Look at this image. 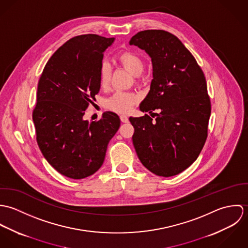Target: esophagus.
I'll list each match as a JSON object with an SVG mask.
<instances>
[{
    "instance_id": "esophagus-1",
    "label": "esophagus",
    "mask_w": 248,
    "mask_h": 248,
    "mask_svg": "<svg viewBox=\"0 0 248 248\" xmlns=\"http://www.w3.org/2000/svg\"><path fill=\"white\" fill-rule=\"evenodd\" d=\"M120 120H121L123 123H128V122H129V118H128L126 115H121V116H120Z\"/></svg>"
}]
</instances>
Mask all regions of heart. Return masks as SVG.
I'll list each match as a JSON object with an SVG mask.
<instances>
[{"instance_id": "1", "label": "heart", "mask_w": 248, "mask_h": 248, "mask_svg": "<svg viewBox=\"0 0 248 248\" xmlns=\"http://www.w3.org/2000/svg\"><path fill=\"white\" fill-rule=\"evenodd\" d=\"M116 62L131 74L138 76L144 69V62L141 57L135 51L123 50L116 57ZM110 69L106 62H103L99 68V83L105 88L109 82ZM139 102V96L132 93H115L106 100L107 108L117 113H128L132 108Z\"/></svg>"}]
</instances>
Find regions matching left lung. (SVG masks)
I'll return each instance as SVG.
<instances>
[{
    "mask_svg": "<svg viewBox=\"0 0 248 248\" xmlns=\"http://www.w3.org/2000/svg\"><path fill=\"white\" fill-rule=\"evenodd\" d=\"M130 45L144 49L152 59L153 80L140 108L156 117H130L136 152L155 175L176 176L198 158L207 139L211 102L204 73L168 31H143L132 37ZM155 109L157 114L152 112Z\"/></svg>",
    "mask_w": 248,
    "mask_h": 248,
    "instance_id": "8db88e82",
    "label": "left lung"
}]
</instances>
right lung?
Segmentation results:
<instances>
[{"label":"right lung","mask_w":248,"mask_h":248,"mask_svg":"<svg viewBox=\"0 0 248 248\" xmlns=\"http://www.w3.org/2000/svg\"><path fill=\"white\" fill-rule=\"evenodd\" d=\"M113 41L96 34L75 36L53 53L40 77L32 113L36 140L46 161L65 177L93 175L119 129V116L112 111L98 121L83 118L100 90L99 68Z\"/></svg>","instance_id":"right-lung-1"}]
</instances>
